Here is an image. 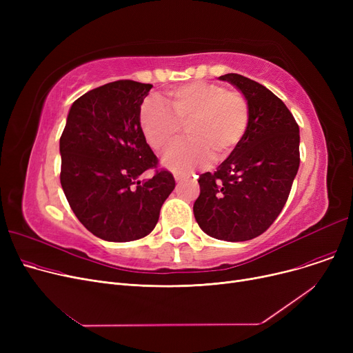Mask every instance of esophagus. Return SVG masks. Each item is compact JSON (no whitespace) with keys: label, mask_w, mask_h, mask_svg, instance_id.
I'll return each mask as SVG.
<instances>
[{"label":"esophagus","mask_w":353,"mask_h":353,"mask_svg":"<svg viewBox=\"0 0 353 353\" xmlns=\"http://www.w3.org/2000/svg\"><path fill=\"white\" fill-rule=\"evenodd\" d=\"M174 179H176V181H181V180H184V179H188V174L174 173Z\"/></svg>","instance_id":"esophagus-1"}]
</instances>
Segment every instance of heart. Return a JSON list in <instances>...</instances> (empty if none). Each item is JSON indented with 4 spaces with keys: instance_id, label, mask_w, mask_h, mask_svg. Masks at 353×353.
<instances>
[{
    "instance_id": "1",
    "label": "heart",
    "mask_w": 353,
    "mask_h": 353,
    "mask_svg": "<svg viewBox=\"0 0 353 353\" xmlns=\"http://www.w3.org/2000/svg\"><path fill=\"white\" fill-rule=\"evenodd\" d=\"M172 111L157 100H147L140 110V124L147 143L163 153L186 127L190 140L165 154L164 164L176 172H190L209 159L221 163L242 144L250 124V107L242 91L217 83H189L167 92Z\"/></svg>"
}]
</instances>
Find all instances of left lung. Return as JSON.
I'll return each mask as SVG.
<instances>
[{
	"label": "left lung",
	"instance_id": "left-lung-1",
	"mask_svg": "<svg viewBox=\"0 0 353 353\" xmlns=\"http://www.w3.org/2000/svg\"><path fill=\"white\" fill-rule=\"evenodd\" d=\"M243 92L250 107L248 133L214 173L199 176L193 212L200 229L226 242L265 233L286 205L299 169V125L270 90L240 74L220 76Z\"/></svg>",
	"mask_w": 353,
	"mask_h": 353
}]
</instances>
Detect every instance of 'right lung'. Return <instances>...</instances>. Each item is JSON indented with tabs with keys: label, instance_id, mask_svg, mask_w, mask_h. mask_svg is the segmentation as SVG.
<instances>
[{
	"label": "right lung",
	"instance_id": "right-lung-1",
	"mask_svg": "<svg viewBox=\"0 0 353 353\" xmlns=\"http://www.w3.org/2000/svg\"><path fill=\"white\" fill-rule=\"evenodd\" d=\"M153 85L119 80L90 90L72 103L60 137V181L81 225L107 242H132L157 225L173 174L159 169L140 124ZM147 170L150 179L139 181Z\"/></svg>",
	"mask_w": 353,
	"mask_h": 353
}]
</instances>
